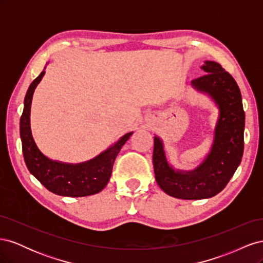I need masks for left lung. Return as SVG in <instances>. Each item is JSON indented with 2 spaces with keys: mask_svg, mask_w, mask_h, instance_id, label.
<instances>
[{
  "mask_svg": "<svg viewBox=\"0 0 263 263\" xmlns=\"http://www.w3.org/2000/svg\"><path fill=\"white\" fill-rule=\"evenodd\" d=\"M201 69L206 74L191 83L196 91L209 95L219 109L209 155L194 170H176L166 160L162 140L155 136L156 181L163 192L182 200L218 194L234 176L243 154L245 112L239 86L217 62L206 60Z\"/></svg>",
  "mask_w": 263,
  "mask_h": 263,
  "instance_id": "8db88e82",
  "label": "left lung"
}]
</instances>
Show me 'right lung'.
<instances>
[{
    "instance_id": "obj_1",
    "label": "right lung",
    "mask_w": 263,
    "mask_h": 263,
    "mask_svg": "<svg viewBox=\"0 0 263 263\" xmlns=\"http://www.w3.org/2000/svg\"><path fill=\"white\" fill-rule=\"evenodd\" d=\"M44 76L45 70L29 85L20 122L23 155L27 169L47 190L57 195L82 197L97 194L106 186L115 159L133 132L124 135L114 145L89 161L74 164L51 160L38 149L30 129L31 100Z\"/></svg>"
}]
</instances>
